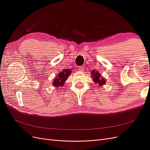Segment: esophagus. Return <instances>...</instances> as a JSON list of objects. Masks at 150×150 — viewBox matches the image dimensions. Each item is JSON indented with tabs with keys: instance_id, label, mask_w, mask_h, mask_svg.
Here are the masks:
<instances>
[{
	"instance_id": "obj_1",
	"label": "esophagus",
	"mask_w": 150,
	"mask_h": 150,
	"mask_svg": "<svg viewBox=\"0 0 150 150\" xmlns=\"http://www.w3.org/2000/svg\"><path fill=\"white\" fill-rule=\"evenodd\" d=\"M84 66H81V67H79V69H78V70H79V71H80V72H82V71H84Z\"/></svg>"
}]
</instances>
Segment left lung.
<instances>
[{
	"mask_svg": "<svg viewBox=\"0 0 150 150\" xmlns=\"http://www.w3.org/2000/svg\"><path fill=\"white\" fill-rule=\"evenodd\" d=\"M92 76L93 78V81L94 83L99 84V85H103L106 83V80L103 78H101V74L97 71H92Z\"/></svg>",
	"mask_w": 150,
	"mask_h": 150,
	"instance_id": "obj_1",
	"label": "left lung"
}]
</instances>
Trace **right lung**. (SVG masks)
Returning <instances> with one entry per match:
<instances>
[{
  "label": "right lung",
  "mask_w": 150,
  "mask_h": 150,
  "mask_svg": "<svg viewBox=\"0 0 150 150\" xmlns=\"http://www.w3.org/2000/svg\"><path fill=\"white\" fill-rule=\"evenodd\" d=\"M71 72V71L68 69H66L62 72H60V73L58 74V76L56 77V78L54 79L53 81L54 86L57 88L59 87V86H62L65 83V81H66L68 77H69Z\"/></svg>",
  "instance_id": "add662e5"
}]
</instances>
